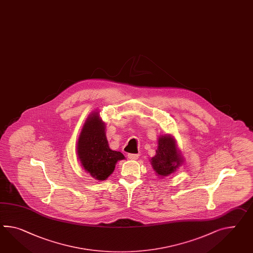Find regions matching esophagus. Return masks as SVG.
Wrapping results in <instances>:
<instances>
[{
    "label": "esophagus",
    "mask_w": 253,
    "mask_h": 253,
    "mask_svg": "<svg viewBox=\"0 0 253 253\" xmlns=\"http://www.w3.org/2000/svg\"><path fill=\"white\" fill-rule=\"evenodd\" d=\"M128 158L129 160H137L139 158V154H128Z\"/></svg>",
    "instance_id": "1"
}]
</instances>
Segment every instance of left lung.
Returning a JSON list of instances; mask_svg holds the SVG:
<instances>
[{
    "label": "left lung",
    "instance_id": "8db88e82",
    "mask_svg": "<svg viewBox=\"0 0 253 253\" xmlns=\"http://www.w3.org/2000/svg\"><path fill=\"white\" fill-rule=\"evenodd\" d=\"M181 157L177 153L174 140L171 136H162L158 140V149L152 158L154 171L161 176H167L181 164Z\"/></svg>",
    "mask_w": 253,
    "mask_h": 253
}]
</instances>
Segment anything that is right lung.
I'll use <instances>...</instances> for the list:
<instances>
[{"mask_svg":"<svg viewBox=\"0 0 253 253\" xmlns=\"http://www.w3.org/2000/svg\"><path fill=\"white\" fill-rule=\"evenodd\" d=\"M78 154L82 167L98 180L108 178L118 161L124 159L121 152L109 147L104 124L97 112L93 113L83 126L78 142Z\"/></svg>","mask_w":253,"mask_h":253,"instance_id":"add662e5","label":"right lung"}]
</instances>
